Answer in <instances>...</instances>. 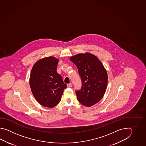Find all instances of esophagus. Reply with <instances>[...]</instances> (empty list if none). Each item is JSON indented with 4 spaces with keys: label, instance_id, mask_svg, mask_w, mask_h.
Instances as JSON below:
<instances>
[{
    "label": "esophagus",
    "instance_id": "obj_1",
    "mask_svg": "<svg viewBox=\"0 0 146 146\" xmlns=\"http://www.w3.org/2000/svg\"><path fill=\"white\" fill-rule=\"evenodd\" d=\"M67 87L70 88V87H72V84L70 83V84H67Z\"/></svg>",
    "mask_w": 146,
    "mask_h": 146
}]
</instances>
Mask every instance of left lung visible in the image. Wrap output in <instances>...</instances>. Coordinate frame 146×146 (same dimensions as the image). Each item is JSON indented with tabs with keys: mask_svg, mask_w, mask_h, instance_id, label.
I'll return each mask as SVG.
<instances>
[{
	"mask_svg": "<svg viewBox=\"0 0 146 146\" xmlns=\"http://www.w3.org/2000/svg\"><path fill=\"white\" fill-rule=\"evenodd\" d=\"M70 60L77 67L81 80V88L76 90L77 100L81 104L91 106L98 102L106 92L108 74L96 56L90 53L79 54Z\"/></svg>",
	"mask_w": 146,
	"mask_h": 146,
	"instance_id": "obj_1",
	"label": "left lung"
}]
</instances>
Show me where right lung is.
I'll list each match as a JSON object with an SVG mask.
<instances>
[{"mask_svg": "<svg viewBox=\"0 0 146 146\" xmlns=\"http://www.w3.org/2000/svg\"><path fill=\"white\" fill-rule=\"evenodd\" d=\"M58 60L47 57L38 60L31 70L30 85L34 98L40 105L52 108L60 102L67 85L57 72Z\"/></svg>", "mask_w": 146, "mask_h": 146, "instance_id": "obj_1", "label": "right lung"}]
</instances>
